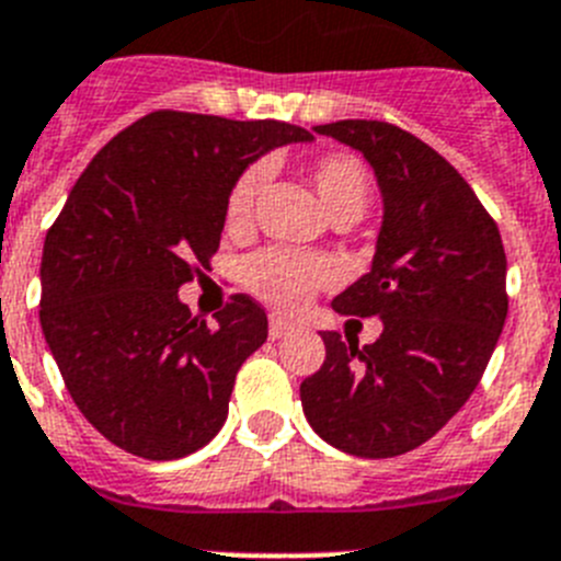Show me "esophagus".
I'll return each mask as SVG.
<instances>
[{
  "label": "esophagus",
  "mask_w": 561,
  "mask_h": 561,
  "mask_svg": "<svg viewBox=\"0 0 561 561\" xmlns=\"http://www.w3.org/2000/svg\"><path fill=\"white\" fill-rule=\"evenodd\" d=\"M290 333H294V324L282 319V316H271V319H267V335H271L274 341L285 339V335Z\"/></svg>",
  "instance_id": "34e87169"
}]
</instances>
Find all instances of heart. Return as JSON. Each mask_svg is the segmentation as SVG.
Returning <instances> with one entry per match:
<instances>
[{"label":"heart","mask_w":561,"mask_h":561,"mask_svg":"<svg viewBox=\"0 0 561 561\" xmlns=\"http://www.w3.org/2000/svg\"><path fill=\"white\" fill-rule=\"evenodd\" d=\"M265 165H251L237 178L226 199V226L231 231L248 228L253 217V206L265 186ZM310 180L319 194L321 206L328 208L330 217H350L358 220L369 203V174L362 163L350 154H328L319 158L310 169ZM333 282L330 262L305 256V253L267 251L253 253L245 262V285L253 296H260L276 310H299L310 301L319 287Z\"/></svg>","instance_id":"obj_1"}]
</instances>
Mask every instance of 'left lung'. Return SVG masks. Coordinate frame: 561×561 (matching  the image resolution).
<instances>
[{"mask_svg":"<svg viewBox=\"0 0 561 561\" xmlns=\"http://www.w3.org/2000/svg\"><path fill=\"white\" fill-rule=\"evenodd\" d=\"M373 165L383 217L367 274L333 310L378 316L373 344L324 330L328 358L301 381L321 440L355 457L417 449L469 401L508 316L496 222L451 163L381 121L313 126Z\"/></svg>","mask_w":561,"mask_h":561,"instance_id":"8db88e82","label":"left lung"}]
</instances>
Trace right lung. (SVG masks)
<instances>
[{
	"label": "right lung",
	"instance_id": "right-lung-1",
	"mask_svg": "<svg viewBox=\"0 0 561 561\" xmlns=\"http://www.w3.org/2000/svg\"><path fill=\"white\" fill-rule=\"evenodd\" d=\"M313 135L282 121L152 112L76 180L42 251V333L81 415L118 449L178 460L228 417L233 378L267 339L237 294L217 328L178 296L220 248L226 199L253 160Z\"/></svg>",
	"mask_w": 561,
	"mask_h": 561
}]
</instances>
